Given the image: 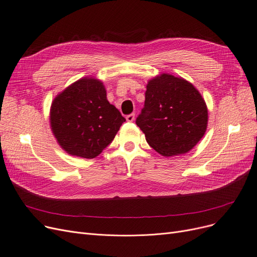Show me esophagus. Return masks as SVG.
Here are the masks:
<instances>
[{"label":"esophagus","mask_w":257,"mask_h":257,"mask_svg":"<svg viewBox=\"0 0 257 257\" xmlns=\"http://www.w3.org/2000/svg\"><path fill=\"white\" fill-rule=\"evenodd\" d=\"M126 120H127L128 122H133L134 120H135V114H130V115H127V116H126Z\"/></svg>","instance_id":"34e87169"}]
</instances>
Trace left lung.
Returning a JSON list of instances; mask_svg holds the SVG:
<instances>
[{"mask_svg":"<svg viewBox=\"0 0 257 257\" xmlns=\"http://www.w3.org/2000/svg\"><path fill=\"white\" fill-rule=\"evenodd\" d=\"M207 122V105L193 84L170 74L149 81L136 124L156 152L165 157L188 153L203 138Z\"/></svg>","mask_w":257,"mask_h":257,"instance_id":"left-lung-1","label":"left lung"}]
</instances>
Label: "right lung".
<instances>
[{"label":"right lung","mask_w":257,"mask_h":257,"mask_svg":"<svg viewBox=\"0 0 257 257\" xmlns=\"http://www.w3.org/2000/svg\"><path fill=\"white\" fill-rule=\"evenodd\" d=\"M125 118L106 99L103 83L81 78L58 94L50 109V124L68 154L85 159L100 155Z\"/></svg>","instance_id":"obj_1"}]
</instances>
